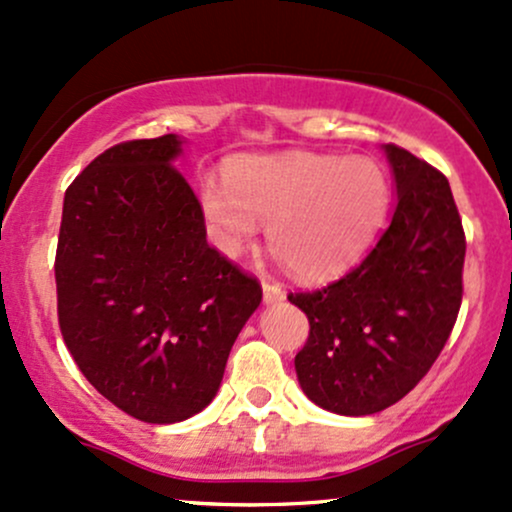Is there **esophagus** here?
<instances>
[{
  "instance_id": "34e87169",
  "label": "esophagus",
  "mask_w": 512,
  "mask_h": 512,
  "mask_svg": "<svg viewBox=\"0 0 512 512\" xmlns=\"http://www.w3.org/2000/svg\"><path fill=\"white\" fill-rule=\"evenodd\" d=\"M262 299H265L267 306H274V303H282L286 299V294L282 291V286L277 284H262Z\"/></svg>"
}]
</instances>
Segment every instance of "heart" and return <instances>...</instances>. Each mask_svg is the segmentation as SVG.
I'll use <instances>...</instances> for the list:
<instances>
[{
  "instance_id": "1",
  "label": "heart",
  "mask_w": 512,
  "mask_h": 512,
  "mask_svg": "<svg viewBox=\"0 0 512 512\" xmlns=\"http://www.w3.org/2000/svg\"><path fill=\"white\" fill-rule=\"evenodd\" d=\"M226 182L206 179L199 206L213 245L235 260L269 223V243L294 277L325 282L350 269L367 250L389 187L381 167L362 155L308 150L238 157Z\"/></svg>"
}]
</instances>
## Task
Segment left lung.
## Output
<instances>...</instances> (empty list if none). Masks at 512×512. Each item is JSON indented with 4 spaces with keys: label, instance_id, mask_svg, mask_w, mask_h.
Instances as JSON below:
<instances>
[{
    "label": "left lung",
    "instance_id": "obj_1",
    "mask_svg": "<svg viewBox=\"0 0 512 512\" xmlns=\"http://www.w3.org/2000/svg\"><path fill=\"white\" fill-rule=\"evenodd\" d=\"M393 174L391 221L367 257L338 282L289 294L311 323L296 376L313 403L372 415L428 374L462 306L464 230L447 177L381 145Z\"/></svg>",
    "mask_w": 512,
    "mask_h": 512
}]
</instances>
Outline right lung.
Segmentation results:
<instances>
[{
  "label": "right lung",
  "mask_w": 512,
  "mask_h": 512,
  "mask_svg": "<svg viewBox=\"0 0 512 512\" xmlns=\"http://www.w3.org/2000/svg\"><path fill=\"white\" fill-rule=\"evenodd\" d=\"M187 140H131L67 187L55 284L63 340L101 396L143 423L192 418L216 398L260 284L206 243L174 162Z\"/></svg>",
  "instance_id": "add662e5"
}]
</instances>
